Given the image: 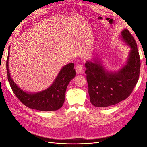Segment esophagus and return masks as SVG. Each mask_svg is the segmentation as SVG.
Instances as JSON below:
<instances>
[{
    "instance_id": "esophagus-1",
    "label": "esophagus",
    "mask_w": 147,
    "mask_h": 147,
    "mask_svg": "<svg viewBox=\"0 0 147 147\" xmlns=\"http://www.w3.org/2000/svg\"><path fill=\"white\" fill-rule=\"evenodd\" d=\"M75 70H76V73L77 74H81L83 72V67L81 65H77L75 67Z\"/></svg>"
}]
</instances>
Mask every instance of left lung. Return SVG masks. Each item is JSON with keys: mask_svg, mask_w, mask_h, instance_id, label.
<instances>
[{"mask_svg": "<svg viewBox=\"0 0 147 147\" xmlns=\"http://www.w3.org/2000/svg\"><path fill=\"white\" fill-rule=\"evenodd\" d=\"M120 38L130 48L123 67L117 71H109L97 57L85 63L90 102L96 107H106L126 99L139 80L140 60L136 40L127 29L121 31Z\"/></svg>", "mask_w": 147, "mask_h": 147, "instance_id": "8db88e82", "label": "left lung"}]
</instances>
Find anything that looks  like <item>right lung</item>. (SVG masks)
I'll list each match as a JSON object with an SVG mask.
<instances>
[{"mask_svg":"<svg viewBox=\"0 0 147 147\" xmlns=\"http://www.w3.org/2000/svg\"><path fill=\"white\" fill-rule=\"evenodd\" d=\"M10 48L7 59V73L11 90L22 103L28 107L40 111H55L63 106L65 94L69 82L76 75L74 64L69 63L61 69L51 85L45 90L37 92H29L22 90L12 79L8 67Z\"/></svg>","mask_w":147,"mask_h":147,"instance_id":"right-lung-1","label":"right lung"}]
</instances>
